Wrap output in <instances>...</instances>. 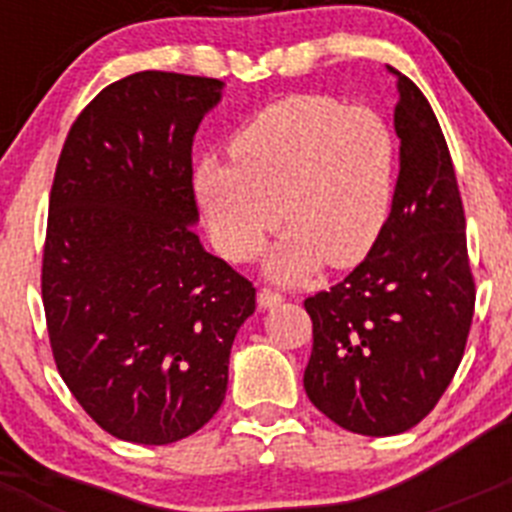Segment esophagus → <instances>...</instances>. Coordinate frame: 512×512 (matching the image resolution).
<instances>
[{"label":"esophagus","mask_w":512,"mask_h":512,"mask_svg":"<svg viewBox=\"0 0 512 512\" xmlns=\"http://www.w3.org/2000/svg\"><path fill=\"white\" fill-rule=\"evenodd\" d=\"M282 300H284V295H282V292H277V289L264 287L259 292V305L261 307H274V305H279Z\"/></svg>","instance_id":"obj_1"}]
</instances>
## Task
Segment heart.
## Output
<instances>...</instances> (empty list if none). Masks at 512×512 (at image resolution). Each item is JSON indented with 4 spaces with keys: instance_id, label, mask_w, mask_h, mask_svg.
Segmentation results:
<instances>
[{
    "instance_id": "b5f03b06",
    "label": "heart",
    "mask_w": 512,
    "mask_h": 512,
    "mask_svg": "<svg viewBox=\"0 0 512 512\" xmlns=\"http://www.w3.org/2000/svg\"><path fill=\"white\" fill-rule=\"evenodd\" d=\"M230 153L235 161L205 158L197 169L202 212L230 259H251L282 217L289 228L266 266L284 282L323 259L359 264L382 235L395 200L397 143L369 107L320 94L282 99L233 135Z\"/></svg>"
}]
</instances>
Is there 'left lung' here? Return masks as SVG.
<instances>
[{"label":"left lung","mask_w":512,"mask_h":512,"mask_svg":"<svg viewBox=\"0 0 512 512\" xmlns=\"http://www.w3.org/2000/svg\"><path fill=\"white\" fill-rule=\"evenodd\" d=\"M395 130L400 176L369 256L305 300L310 402L361 436L418 425L454 379L474 315L467 217L431 104L400 71Z\"/></svg>","instance_id":"left-lung-1"}]
</instances>
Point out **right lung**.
I'll use <instances>...</instances> for the list:
<instances>
[{
	"instance_id": "obj_1",
	"label": "right lung",
	"mask_w": 512,
	"mask_h": 512,
	"mask_svg": "<svg viewBox=\"0 0 512 512\" xmlns=\"http://www.w3.org/2000/svg\"><path fill=\"white\" fill-rule=\"evenodd\" d=\"M220 89L174 71L125 76L81 110L58 156L45 325L71 395L122 441L164 446L200 431L256 310V287L192 228V140Z\"/></svg>"
}]
</instances>
